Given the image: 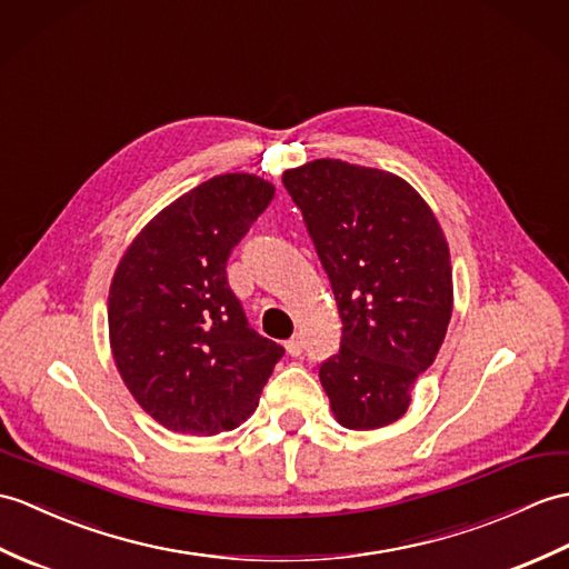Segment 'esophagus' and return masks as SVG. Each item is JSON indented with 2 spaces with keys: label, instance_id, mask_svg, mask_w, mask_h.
<instances>
[{
  "label": "esophagus",
  "instance_id": "esophagus-1",
  "mask_svg": "<svg viewBox=\"0 0 569 569\" xmlns=\"http://www.w3.org/2000/svg\"><path fill=\"white\" fill-rule=\"evenodd\" d=\"M286 351L290 356H300L302 353V339H300V335H293V337L286 341Z\"/></svg>",
  "mask_w": 569,
  "mask_h": 569
}]
</instances>
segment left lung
<instances>
[{
  "label": "left lung",
  "mask_w": 569,
  "mask_h": 569,
  "mask_svg": "<svg viewBox=\"0 0 569 569\" xmlns=\"http://www.w3.org/2000/svg\"><path fill=\"white\" fill-rule=\"evenodd\" d=\"M341 317L339 351L320 363L339 425L398 421L441 349L453 310L446 237L429 206L390 171L315 160L288 169Z\"/></svg>",
  "instance_id": "obj_1"
}]
</instances>
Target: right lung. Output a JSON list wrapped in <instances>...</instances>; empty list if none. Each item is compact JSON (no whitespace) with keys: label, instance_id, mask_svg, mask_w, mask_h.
Wrapping results in <instances>:
<instances>
[{"label":"right lung","instance_id":"obj_1","mask_svg":"<svg viewBox=\"0 0 569 569\" xmlns=\"http://www.w3.org/2000/svg\"><path fill=\"white\" fill-rule=\"evenodd\" d=\"M271 198V183L252 174L208 179L164 208L118 263L113 359L138 405L171 431L240 427L286 353L249 327L228 283L232 249Z\"/></svg>","mask_w":569,"mask_h":569}]
</instances>
